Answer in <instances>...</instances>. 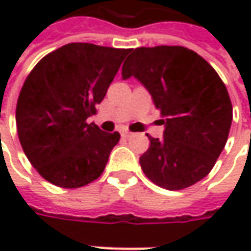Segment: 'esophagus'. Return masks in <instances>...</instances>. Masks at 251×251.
Segmentation results:
<instances>
[{
  "label": "esophagus",
  "mask_w": 251,
  "mask_h": 251,
  "mask_svg": "<svg viewBox=\"0 0 251 251\" xmlns=\"http://www.w3.org/2000/svg\"><path fill=\"white\" fill-rule=\"evenodd\" d=\"M121 135H123L124 138H131V137H132V134H131V132H128V131H124V132H121Z\"/></svg>",
  "instance_id": "obj_1"
}]
</instances>
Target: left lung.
<instances>
[{
	"mask_svg": "<svg viewBox=\"0 0 251 251\" xmlns=\"http://www.w3.org/2000/svg\"><path fill=\"white\" fill-rule=\"evenodd\" d=\"M123 79L137 78L150 92L165 124L140 158L145 176L166 190L204 178L225 148L232 103L217 71L181 46L138 47L123 65Z\"/></svg>",
	"mask_w": 251,
	"mask_h": 251,
	"instance_id": "8db88e82",
	"label": "left lung"
}]
</instances>
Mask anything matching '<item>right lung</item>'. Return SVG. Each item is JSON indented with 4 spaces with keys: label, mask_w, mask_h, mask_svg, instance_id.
Returning <instances> with one entry per match:
<instances>
[{
    "label": "right lung",
    "mask_w": 251,
    "mask_h": 251,
    "mask_svg": "<svg viewBox=\"0 0 251 251\" xmlns=\"http://www.w3.org/2000/svg\"><path fill=\"white\" fill-rule=\"evenodd\" d=\"M128 53L70 43L43 57L27 75L16 104L18 135L32 166L54 186L82 187L103 173L120 134L86 120Z\"/></svg>",
    "instance_id": "right-lung-1"
}]
</instances>
